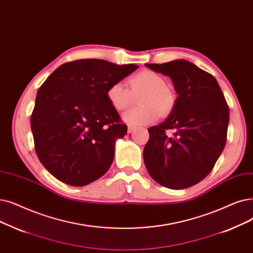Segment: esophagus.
Returning a JSON list of instances; mask_svg holds the SVG:
<instances>
[{
  "mask_svg": "<svg viewBox=\"0 0 253 253\" xmlns=\"http://www.w3.org/2000/svg\"><path fill=\"white\" fill-rule=\"evenodd\" d=\"M135 129H136L135 126L129 124V125H128V133H132L133 131H135Z\"/></svg>",
  "mask_w": 253,
  "mask_h": 253,
  "instance_id": "1",
  "label": "esophagus"
}]
</instances>
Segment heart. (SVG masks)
<instances>
[{"instance_id":"1","label":"heart","mask_w":253,"mask_h":253,"mask_svg":"<svg viewBox=\"0 0 253 253\" xmlns=\"http://www.w3.org/2000/svg\"><path fill=\"white\" fill-rule=\"evenodd\" d=\"M129 87L123 83H114L108 86L106 97L112 106L122 112L133 104L135 98L139 106L124 114L125 122L133 126L155 122L159 116L169 115L175 105V93L166 84L160 74L149 69L140 70L128 81Z\"/></svg>"}]
</instances>
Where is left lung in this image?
Instances as JSON below:
<instances>
[{
    "instance_id": "1",
    "label": "left lung",
    "mask_w": 253,
    "mask_h": 253,
    "mask_svg": "<svg viewBox=\"0 0 253 253\" xmlns=\"http://www.w3.org/2000/svg\"><path fill=\"white\" fill-rule=\"evenodd\" d=\"M146 66L169 76L178 98L169 117L148 129L145 166L164 187L188 188L211 172L224 149L228 105L214 76L188 61ZM168 129L174 131L171 137Z\"/></svg>"
}]
</instances>
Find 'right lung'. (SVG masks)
Segmentation results:
<instances>
[{
    "mask_svg": "<svg viewBox=\"0 0 253 253\" xmlns=\"http://www.w3.org/2000/svg\"><path fill=\"white\" fill-rule=\"evenodd\" d=\"M138 68L105 60L65 63L39 87L31 129L40 162L54 178L84 186L111 168L117 138L127 126L109 103L106 91Z\"/></svg>",
    "mask_w": 253,
    "mask_h": 253,
    "instance_id": "1",
    "label": "right lung"
}]
</instances>
